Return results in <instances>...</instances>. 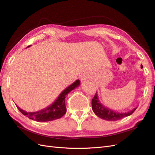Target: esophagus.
Masks as SVG:
<instances>
[{
    "mask_svg": "<svg viewBox=\"0 0 155 155\" xmlns=\"http://www.w3.org/2000/svg\"><path fill=\"white\" fill-rule=\"evenodd\" d=\"M80 78L81 82H84V81L86 80V79H87V76H86V75L83 74V75H81V76H80V78Z\"/></svg>",
    "mask_w": 155,
    "mask_h": 155,
    "instance_id": "obj_1",
    "label": "esophagus"
}]
</instances>
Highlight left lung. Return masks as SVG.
<instances>
[{
    "label": "left lung",
    "instance_id": "1",
    "mask_svg": "<svg viewBox=\"0 0 155 155\" xmlns=\"http://www.w3.org/2000/svg\"><path fill=\"white\" fill-rule=\"evenodd\" d=\"M137 107L127 112H117L105 107L99 100L97 92L92 100V109L95 114L99 118L107 121L119 120L132 114Z\"/></svg>",
    "mask_w": 155,
    "mask_h": 155
}]
</instances>
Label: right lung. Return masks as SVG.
<instances>
[{
	"label": "right lung",
	"mask_w": 155,
	"mask_h": 155,
	"mask_svg": "<svg viewBox=\"0 0 155 155\" xmlns=\"http://www.w3.org/2000/svg\"><path fill=\"white\" fill-rule=\"evenodd\" d=\"M30 45L27 48L30 47ZM80 85L79 79L74 82L70 86L67 87L60 94L58 97L55 100L52 104L48 107L37 112H27L24 110L21 109L20 107L17 105L18 109L22 114L27 116L28 118L35 120L36 121H49L59 119L66 113L67 109L65 106V97L68 94L71 92L74 88H77Z\"/></svg>",
	"instance_id": "right-lung-1"
}]
</instances>
